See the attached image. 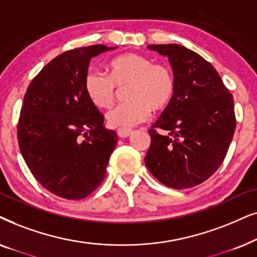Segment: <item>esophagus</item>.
<instances>
[{
	"mask_svg": "<svg viewBox=\"0 0 257 257\" xmlns=\"http://www.w3.org/2000/svg\"><path fill=\"white\" fill-rule=\"evenodd\" d=\"M132 134H133L132 129H128V128H118L117 129V135L122 139L129 138V136H131Z\"/></svg>",
	"mask_w": 257,
	"mask_h": 257,
	"instance_id": "34e87169",
	"label": "esophagus"
}]
</instances>
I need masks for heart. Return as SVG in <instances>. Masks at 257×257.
<instances>
[{"instance_id":"b5f03b06","label":"heart","mask_w":257,"mask_h":257,"mask_svg":"<svg viewBox=\"0 0 257 257\" xmlns=\"http://www.w3.org/2000/svg\"><path fill=\"white\" fill-rule=\"evenodd\" d=\"M110 75L98 69L85 74L84 89L89 100L98 108L114 103L117 88L126 89L125 103L110 109L105 115L109 125L129 128L145 122L154 111L163 110L175 94V77L167 64H154L143 55L126 53L109 63Z\"/></svg>"}]
</instances>
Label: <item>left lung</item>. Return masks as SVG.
Masks as SVG:
<instances>
[{"label": "left lung", "instance_id": "8db88e82", "mask_svg": "<svg viewBox=\"0 0 257 257\" xmlns=\"http://www.w3.org/2000/svg\"><path fill=\"white\" fill-rule=\"evenodd\" d=\"M168 57L175 94L149 129L150 173L174 189L209 179L223 162L236 128L234 98L211 64L180 44H152Z\"/></svg>", "mask_w": 257, "mask_h": 257}]
</instances>
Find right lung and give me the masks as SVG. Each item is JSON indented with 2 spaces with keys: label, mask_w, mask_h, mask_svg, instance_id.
<instances>
[{
  "label": "right lung",
  "mask_w": 257,
  "mask_h": 257,
  "mask_svg": "<svg viewBox=\"0 0 257 257\" xmlns=\"http://www.w3.org/2000/svg\"><path fill=\"white\" fill-rule=\"evenodd\" d=\"M115 48L64 51L34 77L23 98L17 124L23 159L41 186L67 200L87 197L100 186L117 143L84 89L90 60Z\"/></svg>",
  "instance_id": "add662e5"
}]
</instances>
